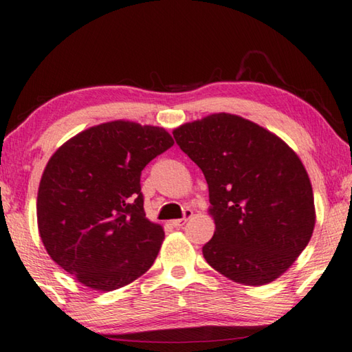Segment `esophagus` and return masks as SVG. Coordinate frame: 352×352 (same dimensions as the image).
Returning <instances> with one entry per match:
<instances>
[{"label":"esophagus","mask_w":352,"mask_h":352,"mask_svg":"<svg viewBox=\"0 0 352 352\" xmlns=\"http://www.w3.org/2000/svg\"><path fill=\"white\" fill-rule=\"evenodd\" d=\"M192 217H193V210L192 209H186V210H184V218H179V220H173L171 224L175 228H182L184 224H186Z\"/></svg>","instance_id":"34e87169"}]
</instances>
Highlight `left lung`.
<instances>
[{
    "label": "left lung",
    "instance_id": "obj_1",
    "mask_svg": "<svg viewBox=\"0 0 352 352\" xmlns=\"http://www.w3.org/2000/svg\"><path fill=\"white\" fill-rule=\"evenodd\" d=\"M209 186L215 232L206 262L241 285H267L289 270L315 228L314 190L298 154L273 132L234 113L173 131Z\"/></svg>",
    "mask_w": 352,
    "mask_h": 352
}]
</instances>
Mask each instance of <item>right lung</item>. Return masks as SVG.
<instances>
[{
	"label": "right lung",
	"mask_w": 352,
	"mask_h": 352,
	"mask_svg": "<svg viewBox=\"0 0 352 352\" xmlns=\"http://www.w3.org/2000/svg\"><path fill=\"white\" fill-rule=\"evenodd\" d=\"M173 143L159 126L115 120L79 132L51 155L37 193L38 234L80 284L112 292L151 268L165 232L146 218L140 175Z\"/></svg>",
	"instance_id": "obj_1"
}]
</instances>
